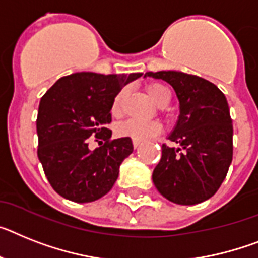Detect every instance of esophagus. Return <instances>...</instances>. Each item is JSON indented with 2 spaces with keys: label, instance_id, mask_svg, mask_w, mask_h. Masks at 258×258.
Wrapping results in <instances>:
<instances>
[{
  "label": "esophagus",
  "instance_id": "esophagus-1",
  "mask_svg": "<svg viewBox=\"0 0 258 258\" xmlns=\"http://www.w3.org/2000/svg\"><path fill=\"white\" fill-rule=\"evenodd\" d=\"M133 144H134V148H139L140 147V142L139 140H133Z\"/></svg>",
  "mask_w": 258,
  "mask_h": 258
}]
</instances>
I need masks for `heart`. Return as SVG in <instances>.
<instances>
[{"instance_id":"heart-1","label":"heart","mask_w":258,"mask_h":258,"mask_svg":"<svg viewBox=\"0 0 258 258\" xmlns=\"http://www.w3.org/2000/svg\"><path fill=\"white\" fill-rule=\"evenodd\" d=\"M148 96L152 98L153 102L159 106H165L170 101L169 90L161 84H151L147 88ZM127 92L120 90L115 96L111 105L112 116H119L122 114L123 101L125 98ZM161 131V124L156 120H140V119H127L124 122L116 124L115 134L120 138H131L133 140H144L157 135Z\"/></svg>"}]
</instances>
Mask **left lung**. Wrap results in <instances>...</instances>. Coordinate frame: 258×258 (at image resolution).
I'll return each mask as SVG.
<instances>
[{
	"mask_svg": "<svg viewBox=\"0 0 258 258\" xmlns=\"http://www.w3.org/2000/svg\"><path fill=\"white\" fill-rule=\"evenodd\" d=\"M176 92L179 115L152 179L162 197L177 205L205 202L218 191L232 161V120L226 96L213 82L177 71L147 72Z\"/></svg>",
	"mask_w": 258,
	"mask_h": 258,
	"instance_id": "left-lung-1",
	"label": "left lung"
}]
</instances>
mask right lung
<instances>
[{"label":"right lung","instance_id":"add662e5","mask_svg":"<svg viewBox=\"0 0 258 258\" xmlns=\"http://www.w3.org/2000/svg\"><path fill=\"white\" fill-rule=\"evenodd\" d=\"M139 77L142 73H72L42 97L36 119L38 157L62 198L94 202L111 190L119 166L134 151L131 138L110 140L111 105L123 86ZM93 136L106 142L94 151L88 148Z\"/></svg>","mask_w":258,"mask_h":258}]
</instances>
